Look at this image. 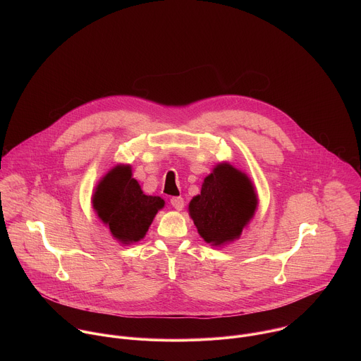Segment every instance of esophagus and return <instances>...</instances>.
Segmentation results:
<instances>
[{
  "label": "esophagus",
  "mask_w": 361,
  "mask_h": 361,
  "mask_svg": "<svg viewBox=\"0 0 361 361\" xmlns=\"http://www.w3.org/2000/svg\"><path fill=\"white\" fill-rule=\"evenodd\" d=\"M170 202H171L173 207H174L176 210H178V212L183 210V207H184V200H183V197H171Z\"/></svg>",
  "instance_id": "1"
}]
</instances>
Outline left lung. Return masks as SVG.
I'll use <instances>...</instances> for the list:
<instances>
[{"mask_svg": "<svg viewBox=\"0 0 361 361\" xmlns=\"http://www.w3.org/2000/svg\"><path fill=\"white\" fill-rule=\"evenodd\" d=\"M257 207L250 178L230 164H219L204 178L201 192L188 205L200 235L213 245L237 238Z\"/></svg>", "mask_w": 361, "mask_h": 361, "instance_id": "left-lung-1", "label": "left lung"}]
</instances>
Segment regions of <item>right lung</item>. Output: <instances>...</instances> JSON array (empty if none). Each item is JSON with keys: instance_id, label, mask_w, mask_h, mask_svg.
I'll return each instance as SVG.
<instances>
[{"instance_id": "1", "label": "right lung", "mask_w": 361, "mask_h": 361, "mask_svg": "<svg viewBox=\"0 0 361 361\" xmlns=\"http://www.w3.org/2000/svg\"><path fill=\"white\" fill-rule=\"evenodd\" d=\"M94 210L111 234L124 244L141 240L157 212L164 207L160 197L145 195L128 166H117L97 185Z\"/></svg>"}]
</instances>
